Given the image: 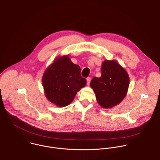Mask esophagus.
Wrapping results in <instances>:
<instances>
[{
  "mask_svg": "<svg viewBox=\"0 0 160 160\" xmlns=\"http://www.w3.org/2000/svg\"><path fill=\"white\" fill-rule=\"evenodd\" d=\"M90 81H91V78H90V77H88V78H87V85H90Z\"/></svg>",
  "mask_w": 160,
  "mask_h": 160,
  "instance_id": "esophagus-1",
  "label": "esophagus"
}]
</instances>
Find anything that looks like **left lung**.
Masks as SVG:
<instances>
[{
  "mask_svg": "<svg viewBox=\"0 0 160 160\" xmlns=\"http://www.w3.org/2000/svg\"><path fill=\"white\" fill-rule=\"evenodd\" d=\"M130 84L127 72L115 60H105L102 76L95 77L90 82L98 104L108 108L119 104L127 95Z\"/></svg>",
  "mask_w": 160,
  "mask_h": 160,
  "instance_id": "left-lung-1",
  "label": "left lung"
}]
</instances>
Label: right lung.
I'll return each mask as SVG.
<instances>
[{"label":"right lung","instance_id":"add662e5","mask_svg":"<svg viewBox=\"0 0 160 160\" xmlns=\"http://www.w3.org/2000/svg\"><path fill=\"white\" fill-rule=\"evenodd\" d=\"M79 65L68 55L58 57L45 71L42 77L45 95L52 103L60 107L69 105L78 91L87 83L81 77Z\"/></svg>","mask_w":160,"mask_h":160}]
</instances>
